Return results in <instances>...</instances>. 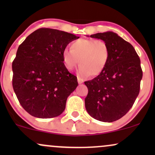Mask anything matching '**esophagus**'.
<instances>
[{"label": "esophagus", "instance_id": "34e87169", "mask_svg": "<svg viewBox=\"0 0 155 155\" xmlns=\"http://www.w3.org/2000/svg\"><path fill=\"white\" fill-rule=\"evenodd\" d=\"M77 81H78V83H79V84H82L84 82V80L82 79H81V78H79V77L77 78Z\"/></svg>", "mask_w": 155, "mask_h": 155}]
</instances>
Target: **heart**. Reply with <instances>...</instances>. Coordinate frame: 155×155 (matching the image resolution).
I'll list each match as a JSON object with an SVG mask.
<instances>
[{"mask_svg":"<svg viewBox=\"0 0 155 155\" xmlns=\"http://www.w3.org/2000/svg\"><path fill=\"white\" fill-rule=\"evenodd\" d=\"M64 65L71 71L78 64V74L82 78L97 76L104 70L109 60L107 44L100 39L80 38L71 44V49L63 51Z\"/></svg>","mask_w":155,"mask_h":155,"instance_id":"heart-1","label":"heart"}]
</instances>
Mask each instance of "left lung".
I'll return each mask as SVG.
<instances>
[{"mask_svg": "<svg viewBox=\"0 0 155 155\" xmlns=\"http://www.w3.org/2000/svg\"><path fill=\"white\" fill-rule=\"evenodd\" d=\"M90 37L106 42L110 56L104 70L84 82L88 88L85 108L95 120L114 122L127 113L139 94L143 76L140 58L133 46L114 32Z\"/></svg>", "mask_w": 155, "mask_h": 155, "instance_id": "8db88e82", "label": "left lung"}]
</instances>
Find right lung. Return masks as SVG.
<instances>
[{"instance_id":"obj_1","label":"right lung","mask_w":155,"mask_h":155,"mask_svg":"<svg viewBox=\"0 0 155 155\" xmlns=\"http://www.w3.org/2000/svg\"><path fill=\"white\" fill-rule=\"evenodd\" d=\"M79 38L59 30L40 28L19 45L12 63V85L19 104L32 116L52 118L65 110L78 82L65 68L62 54Z\"/></svg>"}]
</instances>
